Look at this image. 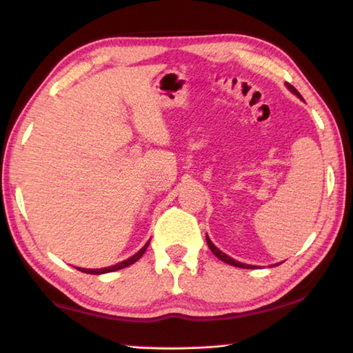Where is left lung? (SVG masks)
<instances>
[{
  "label": "left lung",
  "instance_id": "8db88e82",
  "mask_svg": "<svg viewBox=\"0 0 353 353\" xmlns=\"http://www.w3.org/2000/svg\"><path fill=\"white\" fill-rule=\"evenodd\" d=\"M286 87H288V88H290V92L294 93L296 97H299V98H301V99H303V98L301 97V93H299V92L296 90V88L291 85V83L286 82ZM205 238H207V244H208V248H210L212 252H213L214 255H216L219 260H223L224 263H227V265H232V266H236V268H244V270H254V268H255V266H252V265H246V263H240V261L234 260V259H232V256H229V255H227V254H224L223 250H219L216 246H214V244L212 243L210 238H208V235H207Z\"/></svg>",
  "mask_w": 353,
  "mask_h": 353
}]
</instances>
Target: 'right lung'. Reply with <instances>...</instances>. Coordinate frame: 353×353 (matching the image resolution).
Masks as SVG:
<instances>
[{
    "label": "right lung",
    "mask_w": 353,
    "mask_h": 353,
    "mask_svg": "<svg viewBox=\"0 0 353 353\" xmlns=\"http://www.w3.org/2000/svg\"><path fill=\"white\" fill-rule=\"evenodd\" d=\"M149 241H151V240H149ZM149 241L145 244V246H143V248L139 250V252H137L135 255L130 256V259L124 260V261H121V263H117V265H113V266H109V268H101V270H87V268H76V270H79V271L85 272V274H105V272H113V271L123 270V268L130 266V265H132V263H135L137 260H140V259H141V255L146 252V249H148V246H149Z\"/></svg>",
    "instance_id": "obj_1"
}]
</instances>
